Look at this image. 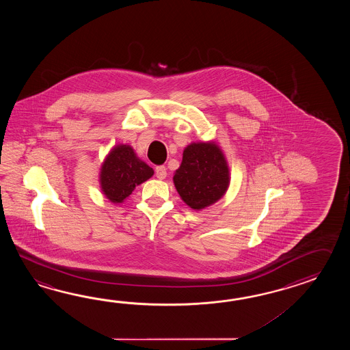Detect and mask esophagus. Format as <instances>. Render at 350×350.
<instances>
[{"instance_id": "1", "label": "esophagus", "mask_w": 350, "mask_h": 350, "mask_svg": "<svg viewBox=\"0 0 350 350\" xmlns=\"http://www.w3.org/2000/svg\"><path fill=\"white\" fill-rule=\"evenodd\" d=\"M155 175L159 180H164L166 178V167L165 166H157L155 169Z\"/></svg>"}]
</instances>
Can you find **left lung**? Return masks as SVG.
I'll list each match as a JSON object with an SVG mask.
<instances>
[{"mask_svg":"<svg viewBox=\"0 0 350 350\" xmlns=\"http://www.w3.org/2000/svg\"><path fill=\"white\" fill-rule=\"evenodd\" d=\"M172 180L181 200L199 211L215 204L228 191L230 169L215 142H191L184 149Z\"/></svg>","mask_w":350,"mask_h":350,"instance_id":"1","label":"left lung"}]
</instances>
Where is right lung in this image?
Wrapping results in <instances>:
<instances>
[{"label": "right lung", "mask_w": 350, "mask_h": 350, "mask_svg": "<svg viewBox=\"0 0 350 350\" xmlns=\"http://www.w3.org/2000/svg\"><path fill=\"white\" fill-rule=\"evenodd\" d=\"M154 175L152 167L136 155L127 144L115 145L101 164L98 183L106 199L120 204L126 200L135 187Z\"/></svg>", "instance_id": "1"}]
</instances>
